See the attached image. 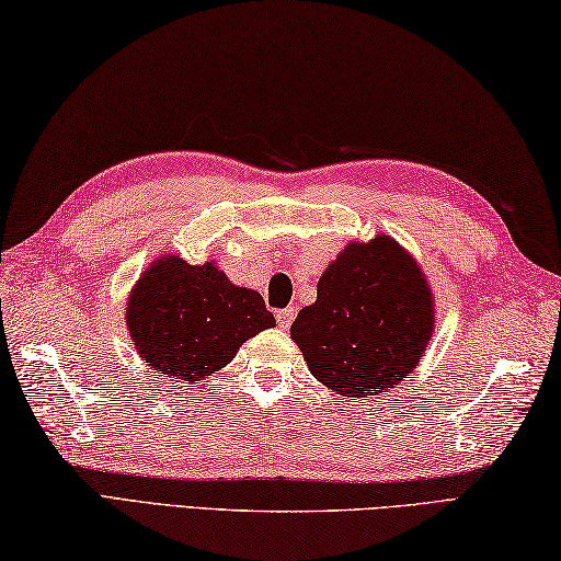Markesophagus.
<instances>
[{
	"label": "esophagus",
	"mask_w": 561,
	"mask_h": 561,
	"mask_svg": "<svg viewBox=\"0 0 561 561\" xmlns=\"http://www.w3.org/2000/svg\"><path fill=\"white\" fill-rule=\"evenodd\" d=\"M294 318H296V308L294 306L282 308V311H277V323H279L282 330H289L291 323H294Z\"/></svg>",
	"instance_id": "1"
}]
</instances>
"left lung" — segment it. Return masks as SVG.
I'll list each match as a JSON object with an SVG mask.
<instances>
[{"mask_svg":"<svg viewBox=\"0 0 561 561\" xmlns=\"http://www.w3.org/2000/svg\"><path fill=\"white\" fill-rule=\"evenodd\" d=\"M434 291L416 260L386 233L350 241L296 316L291 340L311 374L342 400L386 396L424 356Z\"/></svg>","mask_w":561,"mask_h":561,"instance_id":"obj_1","label":"left lung"}]
</instances>
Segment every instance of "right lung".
<instances>
[{"instance_id":"1","label":"right lung","mask_w":561,"mask_h":561,"mask_svg":"<svg viewBox=\"0 0 561 561\" xmlns=\"http://www.w3.org/2000/svg\"><path fill=\"white\" fill-rule=\"evenodd\" d=\"M125 323L151 371L193 386L229 364L245 340L274 328V316L257 291L226 277L217 260L190 265L169 253L139 274Z\"/></svg>"}]
</instances>
